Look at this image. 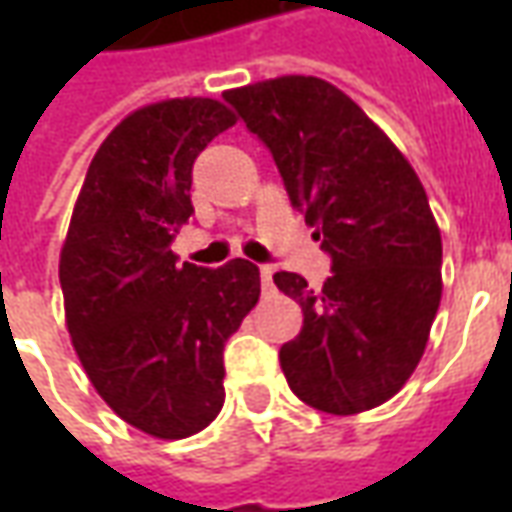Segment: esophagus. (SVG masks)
<instances>
[{
  "label": "esophagus",
  "instance_id": "obj_1",
  "mask_svg": "<svg viewBox=\"0 0 512 512\" xmlns=\"http://www.w3.org/2000/svg\"><path fill=\"white\" fill-rule=\"evenodd\" d=\"M274 268L271 266H260V282H263V290H271V285H274Z\"/></svg>",
  "mask_w": 512,
  "mask_h": 512
}]
</instances>
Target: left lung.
<instances>
[{"label":"left lung","instance_id":"1","mask_svg":"<svg viewBox=\"0 0 512 512\" xmlns=\"http://www.w3.org/2000/svg\"><path fill=\"white\" fill-rule=\"evenodd\" d=\"M277 164L290 205L332 257L321 293L277 271L304 310L279 348L290 389L326 414L381 406L422 359L441 301V235L428 194L389 136L315 76H282L224 93Z\"/></svg>","mask_w":512,"mask_h":512}]
</instances>
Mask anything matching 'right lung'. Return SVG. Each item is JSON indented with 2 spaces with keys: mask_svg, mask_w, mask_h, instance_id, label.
I'll return each mask as SVG.
<instances>
[{
  "mask_svg": "<svg viewBox=\"0 0 512 512\" xmlns=\"http://www.w3.org/2000/svg\"><path fill=\"white\" fill-rule=\"evenodd\" d=\"M235 117L211 98L136 109L98 147L60 255L65 321L87 376L117 417L186 439L224 403V343L260 296L255 263L180 266L191 169Z\"/></svg>",
  "mask_w": 512,
  "mask_h": 512,
  "instance_id": "1",
  "label": "right lung"
}]
</instances>
